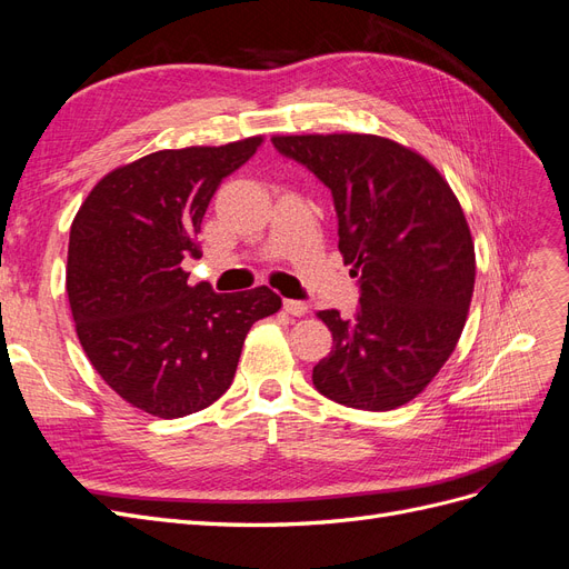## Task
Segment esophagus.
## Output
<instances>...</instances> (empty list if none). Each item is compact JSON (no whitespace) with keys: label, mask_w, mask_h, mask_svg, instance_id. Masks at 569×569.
<instances>
[{"label":"esophagus","mask_w":569,"mask_h":569,"mask_svg":"<svg viewBox=\"0 0 569 569\" xmlns=\"http://www.w3.org/2000/svg\"><path fill=\"white\" fill-rule=\"evenodd\" d=\"M284 311H287L289 316L301 318V316L308 313V303H306V301H295V299H284Z\"/></svg>","instance_id":"34e87169"}]
</instances>
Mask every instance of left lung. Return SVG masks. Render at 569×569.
Wrapping results in <instances>:
<instances>
[{
    "mask_svg": "<svg viewBox=\"0 0 569 569\" xmlns=\"http://www.w3.org/2000/svg\"><path fill=\"white\" fill-rule=\"evenodd\" d=\"M284 157L332 189L339 251L360 278L343 320L320 311L332 351L316 389L341 406L393 410L453 353L475 289V242L460 201L422 153L380 134H274Z\"/></svg>",
    "mask_w": 569,
    "mask_h": 569,
    "instance_id": "1",
    "label": "left lung"
}]
</instances>
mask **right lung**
Instances as JSON below:
<instances>
[{
  "label": "right lung",
  "mask_w": 569,
  "mask_h": 569,
  "mask_svg": "<svg viewBox=\"0 0 569 569\" xmlns=\"http://www.w3.org/2000/svg\"><path fill=\"white\" fill-rule=\"evenodd\" d=\"M261 144L256 134L147 153L101 178L73 218L66 291L82 351L120 399L153 418L218 401L251 325L282 306L268 287L218 295L182 270L201 256L197 234L222 178Z\"/></svg>",
  "instance_id": "obj_1"
}]
</instances>
